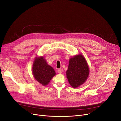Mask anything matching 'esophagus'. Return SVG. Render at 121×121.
Masks as SVG:
<instances>
[{"label":"esophagus","instance_id":"obj_1","mask_svg":"<svg viewBox=\"0 0 121 121\" xmlns=\"http://www.w3.org/2000/svg\"><path fill=\"white\" fill-rule=\"evenodd\" d=\"M63 72V69H58V73H61Z\"/></svg>","mask_w":121,"mask_h":121}]
</instances>
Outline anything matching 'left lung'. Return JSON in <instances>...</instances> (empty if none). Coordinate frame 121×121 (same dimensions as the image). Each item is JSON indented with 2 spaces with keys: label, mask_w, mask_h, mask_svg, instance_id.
I'll use <instances>...</instances> for the list:
<instances>
[{
  "label": "left lung",
  "mask_w": 121,
  "mask_h": 121,
  "mask_svg": "<svg viewBox=\"0 0 121 121\" xmlns=\"http://www.w3.org/2000/svg\"><path fill=\"white\" fill-rule=\"evenodd\" d=\"M89 73V69L83 55L79 54L69 59L66 74L69 83L73 87L77 88L84 83Z\"/></svg>",
  "instance_id": "1"
}]
</instances>
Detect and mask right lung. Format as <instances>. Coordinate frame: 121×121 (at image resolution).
<instances>
[{
  "mask_svg": "<svg viewBox=\"0 0 121 121\" xmlns=\"http://www.w3.org/2000/svg\"><path fill=\"white\" fill-rule=\"evenodd\" d=\"M32 69L35 79L43 86L48 85L51 79L55 75L53 68L47 64L43 57L35 59Z\"/></svg>",
  "mask_w": 121,
  "mask_h": 121,
  "instance_id": "right-lung-1",
  "label": "right lung"
}]
</instances>
